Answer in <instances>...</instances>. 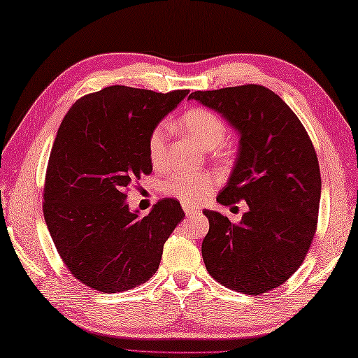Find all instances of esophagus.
Returning <instances> with one entry per match:
<instances>
[{"instance_id": "esophagus-1", "label": "esophagus", "mask_w": 358, "mask_h": 358, "mask_svg": "<svg viewBox=\"0 0 358 358\" xmlns=\"http://www.w3.org/2000/svg\"><path fill=\"white\" fill-rule=\"evenodd\" d=\"M183 210L186 213V216H194V214L199 213V208H194L187 203H183Z\"/></svg>"}]
</instances>
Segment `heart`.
Listing matches in <instances>:
<instances>
[{"instance_id": "heart-1", "label": "heart", "mask_w": 358, "mask_h": 358, "mask_svg": "<svg viewBox=\"0 0 358 358\" xmlns=\"http://www.w3.org/2000/svg\"><path fill=\"white\" fill-rule=\"evenodd\" d=\"M180 125L185 128L187 134H191L200 145L205 148H216L222 144L227 138L225 120L211 109L192 108L186 111L180 119ZM166 147H167V131L162 125L155 127L148 136L147 150L152 166L161 169L166 164ZM217 185V177L210 172L200 173H175L169 177L162 191L166 196H171L187 205H199L206 199L214 186Z\"/></svg>"}]
</instances>
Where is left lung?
Returning <instances> with one entry per match:
<instances>
[{"mask_svg": "<svg viewBox=\"0 0 358 358\" xmlns=\"http://www.w3.org/2000/svg\"><path fill=\"white\" fill-rule=\"evenodd\" d=\"M189 100L222 114L239 133L238 158L220 205L245 200L239 224L205 210L210 230L201 257L210 275L244 294L280 287L313 243L321 200L320 162L301 120L259 84L196 90Z\"/></svg>", "mask_w": 358, "mask_h": 358, "instance_id": "left-lung-1", "label": "left lung"}]
</instances>
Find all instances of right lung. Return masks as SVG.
I'll return each mask as SVG.
<instances>
[{
  "label": "right lung",
  "instance_id": "1",
  "mask_svg": "<svg viewBox=\"0 0 358 358\" xmlns=\"http://www.w3.org/2000/svg\"><path fill=\"white\" fill-rule=\"evenodd\" d=\"M187 94L109 86L81 96L64 117L45 175L43 217L62 262L86 287L127 291L158 271L185 211L162 199L139 217L125 199L152 172V129Z\"/></svg>",
  "mask_w": 358,
  "mask_h": 358
}]
</instances>
